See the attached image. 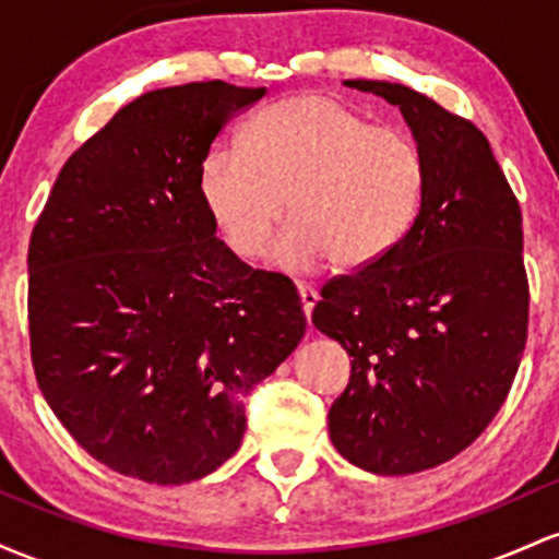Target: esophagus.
I'll return each instance as SVG.
<instances>
[{
    "label": "esophagus",
    "mask_w": 559,
    "mask_h": 559,
    "mask_svg": "<svg viewBox=\"0 0 559 559\" xmlns=\"http://www.w3.org/2000/svg\"><path fill=\"white\" fill-rule=\"evenodd\" d=\"M297 292H299V299H301V312H305V318L310 320L312 318V307L318 305V292L312 286H305V284H299Z\"/></svg>",
    "instance_id": "34e87169"
}]
</instances>
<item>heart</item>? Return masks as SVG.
<instances>
[{"instance_id": "1", "label": "heart", "mask_w": 559, "mask_h": 559, "mask_svg": "<svg viewBox=\"0 0 559 559\" xmlns=\"http://www.w3.org/2000/svg\"><path fill=\"white\" fill-rule=\"evenodd\" d=\"M420 150L407 133L365 120L331 96L305 94L262 110L241 150L217 146L199 165V197L223 241L258 258L286 210L271 262L292 273L331 258L360 271L396 247L418 215Z\"/></svg>"}]
</instances>
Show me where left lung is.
<instances>
[{"label":"left lung","instance_id":"left-lung-1","mask_svg":"<svg viewBox=\"0 0 559 559\" xmlns=\"http://www.w3.org/2000/svg\"><path fill=\"white\" fill-rule=\"evenodd\" d=\"M344 86L400 107L426 178L396 247L312 310L352 357L329 433L352 465L409 476L471 447L507 400L528 336L523 217L476 126L402 83Z\"/></svg>","mask_w":559,"mask_h":559}]
</instances>
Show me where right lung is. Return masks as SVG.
<instances>
[{
  "label": "right lung",
  "mask_w": 559,
  "mask_h": 559,
  "mask_svg": "<svg viewBox=\"0 0 559 559\" xmlns=\"http://www.w3.org/2000/svg\"><path fill=\"white\" fill-rule=\"evenodd\" d=\"M265 86L136 96L73 152L28 247L36 381L57 420L120 476L178 486L217 471L243 400L297 349V288L215 236L199 165Z\"/></svg>",
  "instance_id": "obj_1"
}]
</instances>
